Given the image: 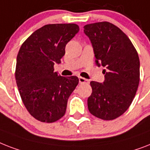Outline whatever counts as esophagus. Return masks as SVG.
<instances>
[{"label":"esophagus","mask_w":150,"mask_h":150,"mask_svg":"<svg viewBox=\"0 0 150 150\" xmlns=\"http://www.w3.org/2000/svg\"><path fill=\"white\" fill-rule=\"evenodd\" d=\"M79 83H88V80L83 77H81V76H79Z\"/></svg>","instance_id":"obj_1"}]
</instances>
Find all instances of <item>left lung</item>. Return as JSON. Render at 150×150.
Wrapping results in <instances>:
<instances>
[{
    "instance_id": "1",
    "label": "left lung",
    "mask_w": 150,
    "mask_h": 150,
    "mask_svg": "<svg viewBox=\"0 0 150 150\" xmlns=\"http://www.w3.org/2000/svg\"><path fill=\"white\" fill-rule=\"evenodd\" d=\"M94 50L96 63L103 66V83L92 81L88 98L90 113L103 120H113L132 104L139 83V58L127 35L107 21L84 26Z\"/></svg>"
}]
</instances>
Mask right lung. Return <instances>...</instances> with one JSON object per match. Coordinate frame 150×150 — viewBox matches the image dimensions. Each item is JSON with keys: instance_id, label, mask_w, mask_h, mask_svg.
<instances>
[{"instance_id": "add662e5", "label": "right lung", "mask_w": 150, "mask_h": 150, "mask_svg": "<svg viewBox=\"0 0 150 150\" xmlns=\"http://www.w3.org/2000/svg\"><path fill=\"white\" fill-rule=\"evenodd\" d=\"M79 31L75 24H46L21 45L17 56L15 79L24 106L42 122L63 117L77 76L63 77L54 70L65 54V46Z\"/></svg>"}]
</instances>
